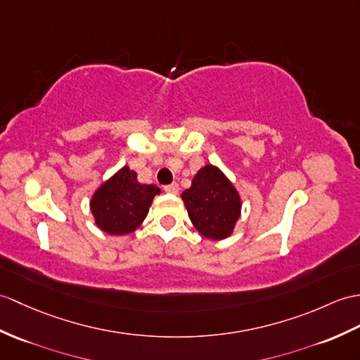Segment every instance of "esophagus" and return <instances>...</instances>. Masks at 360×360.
<instances>
[{
	"mask_svg": "<svg viewBox=\"0 0 360 360\" xmlns=\"http://www.w3.org/2000/svg\"><path fill=\"white\" fill-rule=\"evenodd\" d=\"M164 191H165V193H169V195H178L179 193V186L176 182L169 184V186L164 187Z\"/></svg>",
	"mask_w": 360,
	"mask_h": 360,
	"instance_id": "esophagus-1",
	"label": "esophagus"
}]
</instances>
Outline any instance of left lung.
I'll return each instance as SVG.
<instances>
[{
    "mask_svg": "<svg viewBox=\"0 0 360 360\" xmlns=\"http://www.w3.org/2000/svg\"><path fill=\"white\" fill-rule=\"evenodd\" d=\"M181 198L193 227L208 239L229 238L240 218L242 199L238 188L213 164L200 167Z\"/></svg>",
    "mask_w": 360,
    "mask_h": 360,
    "instance_id": "left-lung-1",
    "label": "left lung"
}]
</instances>
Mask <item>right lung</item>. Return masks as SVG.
Masks as SVG:
<instances>
[{
    "label": "right lung",
    "mask_w": 360,
    "mask_h": 360,
    "mask_svg": "<svg viewBox=\"0 0 360 360\" xmlns=\"http://www.w3.org/2000/svg\"><path fill=\"white\" fill-rule=\"evenodd\" d=\"M160 193V187L141 184L138 173L124 165L94 191L90 212L99 230L107 235L125 236L144 222L153 198Z\"/></svg>",
    "instance_id": "add662e5"
}]
</instances>
